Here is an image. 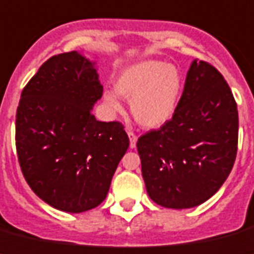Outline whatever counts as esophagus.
<instances>
[{
  "instance_id": "esophagus-1",
  "label": "esophagus",
  "mask_w": 254,
  "mask_h": 254,
  "mask_svg": "<svg viewBox=\"0 0 254 254\" xmlns=\"http://www.w3.org/2000/svg\"><path fill=\"white\" fill-rule=\"evenodd\" d=\"M128 137H129V146H131L132 149L136 148V142H137L138 136L136 135V133H133L132 131H128Z\"/></svg>"
}]
</instances>
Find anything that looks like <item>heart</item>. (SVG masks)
Returning a JSON list of instances; mask_svg holds the SVG:
<instances>
[{
	"instance_id": "b5f03b06",
	"label": "heart",
	"mask_w": 254,
	"mask_h": 254,
	"mask_svg": "<svg viewBox=\"0 0 254 254\" xmlns=\"http://www.w3.org/2000/svg\"><path fill=\"white\" fill-rule=\"evenodd\" d=\"M119 96L131 100L136 122L145 128H159L173 117L183 91V77L177 68L158 60H144L119 74L116 81ZM104 101L113 112H121L122 104L112 91Z\"/></svg>"
}]
</instances>
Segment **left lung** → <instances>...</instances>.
<instances>
[{
  "mask_svg": "<svg viewBox=\"0 0 254 254\" xmlns=\"http://www.w3.org/2000/svg\"><path fill=\"white\" fill-rule=\"evenodd\" d=\"M238 131V106L229 84L213 65L195 59L172 118L138 137L151 200L175 209L208 200L233 170Z\"/></svg>",
  "mask_w": 254,
  "mask_h": 254,
  "instance_id": "1",
  "label": "left lung"
}]
</instances>
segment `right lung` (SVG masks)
<instances>
[{
  "label": "right lung",
  "mask_w": 254,
  "mask_h": 254,
  "mask_svg": "<svg viewBox=\"0 0 254 254\" xmlns=\"http://www.w3.org/2000/svg\"><path fill=\"white\" fill-rule=\"evenodd\" d=\"M103 96L94 64L75 51L51 56L21 92L15 142L21 172L43 201L70 213L106 198L128 149L121 122H99L92 106Z\"/></svg>",
  "instance_id": "obj_1"
}]
</instances>
